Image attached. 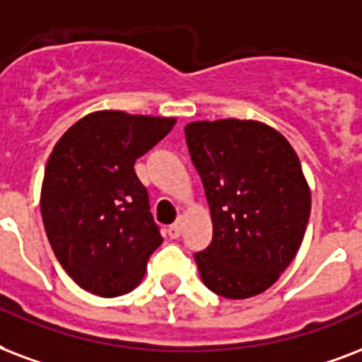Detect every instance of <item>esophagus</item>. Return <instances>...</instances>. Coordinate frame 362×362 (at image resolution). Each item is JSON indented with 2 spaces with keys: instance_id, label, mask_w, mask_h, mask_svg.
<instances>
[{
  "instance_id": "34e87169",
  "label": "esophagus",
  "mask_w": 362,
  "mask_h": 362,
  "mask_svg": "<svg viewBox=\"0 0 362 362\" xmlns=\"http://www.w3.org/2000/svg\"><path fill=\"white\" fill-rule=\"evenodd\" d=\"M181 232H183V217H179L175 223H173L170 228H168V234H170V238H179L181 236Z\"/></svg>"
}]
</instances>
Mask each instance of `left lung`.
<instances>
[{
  "label": "left lung",
  "instance_id": "left-lung-1",
  "mask_svg": "<svg viewBox=\"0 0 362 362\" xmlns=\"http://www.w3.org/2000/svg\"><path fill=\"white\" fill-rule=\"evenodd\" d=\"M185 136L213 223L209 247L194 255L202 281L232 300L260 295L306 234L312 190L298 155L259 120H196Z\"/></svg>",
  "mask_w": 362,
  "mask_h": 362
}]
</instances>
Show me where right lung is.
<instances>
[{"label":"right lung","instance_id":"right-lung-1","mask_svg":"<svg viewBox=\"0 0 362 362\" xmlns=\"http://www.w3.org/2000/svg\"><path fill=\"white\" fill-rule=\"evenodd\" d=\"M173 117L103 109L56 141L41 185V217L62 268L81 288L113 298L136 288L162 236L134 164Z\"/></svg>","mask_w":362,"mask_h":362}]
</instances>
